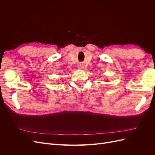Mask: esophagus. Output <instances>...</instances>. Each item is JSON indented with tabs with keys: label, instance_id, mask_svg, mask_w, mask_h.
I'll return each instance as SVG.
<instances>
[{
	"label": "esophagus",
	"instance_id": "1",
	"mask_svg": "<svg viewBox=\"0 0 155 155\" xmlns=\"http://www.w3.org/2000/svg\"><path fill=\"white\" fill-rule=\"evenodd\" d=\"M79 68H82V67H81V66H79Z\"/></svg>",
	"mask_w": 155,
	"mask_h": 155
}]
</instances>
